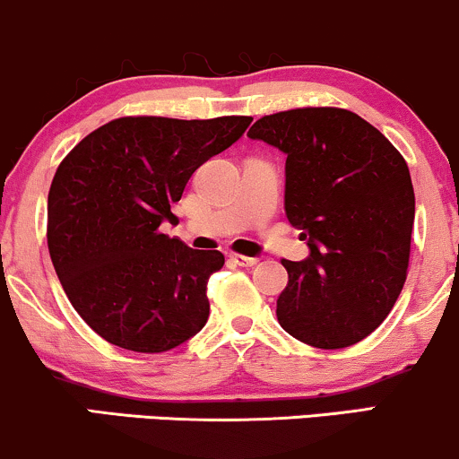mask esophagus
<instances>
[{
	"mask_svg": "<svg viewBox=\"0 0 459 459\" xmlns=\"http://www.w3.org/2000/svg\"><path fill=\"white\" fill-rule=\"evenodd\" d=\"M230 260L234 264H238V266H255L257 264V257H249V255H240V253H230Z\"/></svg>",
	"mask_w": 459,
	"mask_h": 459,
	"instance_id": "1",
	"label": "esophagus"
}]
</instances>
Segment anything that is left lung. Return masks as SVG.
Instances as JSON below:
<instances>
[{
	"label": "left lung",
	"mask_w": 459,
	"mask_h": 459,
	"mask_svg": "<svg viewBox=\"0 0 459 459\" xmlns=\"http://www.w3.org/2000/svg\"><path fill=\"white\" fill-rule=\"evenodd\" d=\"M249 137L288 154L285 214L311 249L303 262L281 260L279 325L314 348L354 346L385 322L406 283L414 223L406 160L339 107L264 116Z\"/></svg>",
	"instance_id": "1"
}]
</instances>
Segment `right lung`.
I'll return each mask as SVG.
<instances>
[{
    "label": "right lung",
    "mask_w": 459,
    "mask_h": 459,
    "mask_svg": "<svg viewBox=\"0 0 459 459\" xmlns=\"http://www.w3.org/2000/svg\"><path fill=\"white\" fill-rule=\"evenodd\" d=\"M251 120L124 116L64 156L48 188V255L70 305L105 342L159 354L206 325L208 279L223 253L191 249L159 228L178 223L171 204L188 178Z\"/></svg>",
    "instance_id": "add662e5"
}]
</instances>
